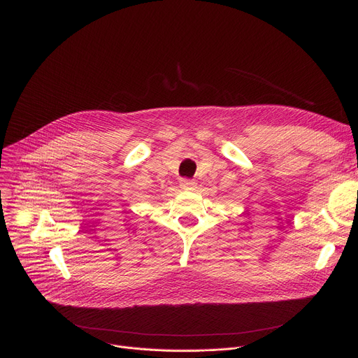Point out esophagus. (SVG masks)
Returning <instances> with one entry per match:
<instances>
[{"instance_id": "34e87169", "label": "esophagus", "mask_w": 358, "mask_h": 358, "mask_svg": "<svg viewBox=\"0 0 358 358\" xmlns=\"http://www.w3.org/2000/svg\"><path fill=\"white\" fill-rule=\"evenodd\" d=\"M180 187L182 190H194L196 189V182L193 180H181Z\"/></svg>"}]
</instances>
